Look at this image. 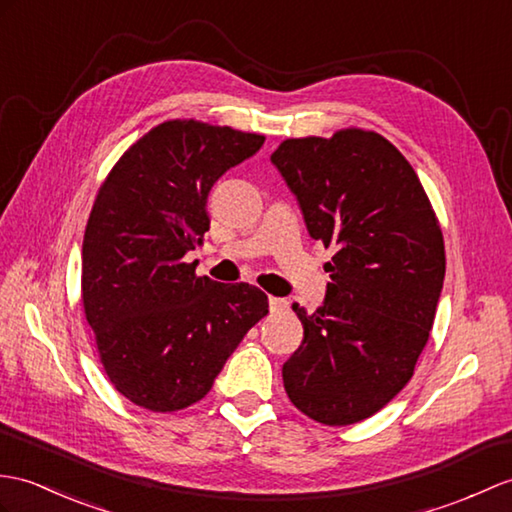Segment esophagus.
Listing matches in <instances>:
<instances>
[{"label":"esophagus","mask_w":512,"mask_h":512,"mask_svg":"<svg viewBox=\"0 0 512 512\" xmlns=\"http://www.w3.org/2000/svg\"><path fill=\"white\" fill-rule=\"evenodd\" d=\"M268 305H270V312L277 314V312H285L290 307V303L285 299H277V296H270L268 299Z\"/></svg>","instance_id":"obj_1"}]
</instances>
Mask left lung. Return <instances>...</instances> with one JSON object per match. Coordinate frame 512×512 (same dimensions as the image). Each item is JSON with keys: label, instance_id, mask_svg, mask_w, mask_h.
I'll use <instances>...</instances> for the list:
<instances>
[{"label": "left lung", "instance_id": "1", "mask_svg": "<svg viewBox=\"0 0 512 512\" xmlns=\"http://www.w3.org/2000/svg\"><path fill=\"white\" fill-rule=\"evenodd\" d=\"M272 165L307 233L334 248L325 303L307 314L283 386L307 417L351 425L410 382L445 279V244L417 172L388 139L347 128L285 139Z\"/></svg>", "mask_w": 512, "mask_h": 512}]
</instances>
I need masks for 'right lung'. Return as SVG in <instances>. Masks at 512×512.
Wrapping results in <instances>:
<instances>
[{
    "instance_id": "1",
    "label": "right lung",
    "mask_w": 512,
    "mask_h": 512,
    "mask_svg": "<svg viewBox=\"0 0 512 512\" xmlns=\"http://www.w3.org/2000/svg\"><path fill=\"white\" fill-rule=\"evenodd\" d=\"M266 137L163 122L115 163L82 242V305L117 392L152 412L183 410L268 314L255 285L196 277L187 251L209 231L207 196Z\"/></svg>"
}]
</instances>
